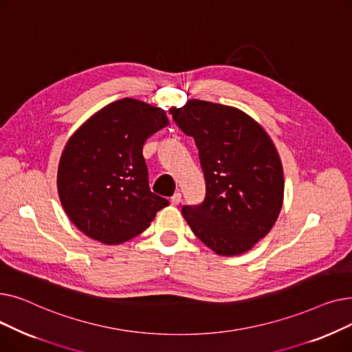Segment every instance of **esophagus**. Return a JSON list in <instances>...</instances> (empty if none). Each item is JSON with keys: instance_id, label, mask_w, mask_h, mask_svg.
I'll list each match as a JSON object with an SVG mask.
<instances>
[{"instance_id": "1", "label": "esophagus", "mask_w": 352, "mask_h": 352, "mask_svg": "<svg viewBox=\"0 0 352 352\" xmlns=\"http://www.w3.org/2000/svg\"><path fill=\"white\" fill-rule=\"evenodd\" d=\"M170 202H171V206H178L179 202H181V194H179V192H175V194L171 197Z\"/></svg>"}]
</instances>
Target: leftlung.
<instances>
[{
	"label": "left lung",
	"mask_w": 352,
	"mask_h": 352,
	"mask_svg": "<svg viewBox=\"0 0 352 352\" xmlns=\"http://www.w3.org/2000/svg\"><path fill=\"white\" fill-rule=\"evenodd\" d=\"M198 148L206 198L184 206L192 232L218 255L250 251L274 227L284 199V173L265 129L244 111L188 100L170 109Z\"/></svg>",
	"instance_id": "8db88e82"
}]
</instances>
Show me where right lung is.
Returning a JSON list of instances; mask_svg holds the SVG:
<instances>
[{
    "label": "right lung",
    "mask_w": 352,
    "mask_h": 352,
    "mask_svg": "<svg viewBox=\"0 0 352 352\" xmlns=\"http://www.w3.org/2000/svg\"><path fill=\"white\" fill-rule=\"evenodd\" d=\"M170 124L165 111L134 98L111 102L65 144L57 188L71 223L107 245L128 241L170 204L151 192L144 142Z\"/></svg>",
    "instance_id": "add662e5"
}]
</instances>
